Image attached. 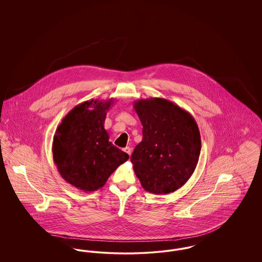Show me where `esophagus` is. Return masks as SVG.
I'll list each match as a JSON object with an SVG mask.
<instances>
[{
    "label": "esophagus",
    "mask_w": 262,
    "mask_h": 262,
    "mask_svg": "<svg viewBox=\"0 0 262 262\" xmlns=\"http://www.w3.org/2000/svg\"><path fill=\"white\" fill-rule=\"evenodd\" d=\"M124 151H125V153H127L129 156H130V154H132V148L129 147V146H126L124 148Z\"/></svg>",
    "instance_id": "34e87169"
}]
</instances>
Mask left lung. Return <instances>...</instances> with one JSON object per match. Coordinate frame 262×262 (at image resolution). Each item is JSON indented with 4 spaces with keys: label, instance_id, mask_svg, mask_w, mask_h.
Instances as JSON below:
<instances>
[{
    "label": "left lung",
    "instance_id": "left-lung-1",
    "mask_svg": "<svg viewBox=\"0 0 262 262\" xmlns=\"http://www.w3.org/2000/svg\"><path fill=\"white\" fill-rule=\"evenodd\" d=\"M142 140L130 161L142 187L167 194L183 187L193 174L201 149L200 129L189 113L163 98L135 101Z\"/></svg>",
    "mask_w": 262,
    "mask_h": 262
}]
</instances>
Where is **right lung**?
<instances>
[{"label":"right lung","instance_id":"1","mask_svg":"<svg viewBox=\"0 0 262 262\" xmlns=\"http://www.w3.org/2000/svg\"><path fill=\"white\" fill-rule=\"evenodd\" d=\"M114 99H91L75 106L53 138V159L62 179L85 192L103 187L128 155L109 141L104 127Z\"/></svg>","mask_w":262,"mask_h":262}]
</instances>
